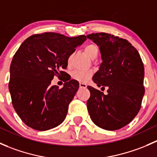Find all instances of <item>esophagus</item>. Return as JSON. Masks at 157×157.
I'll return each instance as SVG.
<instances>
[{"mask_svg":"<svg viewBox=\"0 0 157 157\" xmlns=\"http://www.w3.org/2000/svg\"><path fill=\"white\" fill-rule=\"evenodd\" d=\"M86 84L83 83H80V88H86Z\"/></svg>","mask_w":157,"mask_h":157,"instance_id":"obj_1","label":"esophagus"}]
</instances>
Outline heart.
I'll return each mask as SVG.
<instances>
[{"mask_svg":"<svg viewBox=\"0 0 157 157\" xmlns=\"http://www.w3.org/2000/svg\"><path fill=\"white\" fill-rule=\"evenodd\" d=\"M84 52L90 57L91 59H95L97 58L99 55V47L95 43H89L86 45H85ZM73 55L71 54L67 57V65L70 66L71 64V60H72ZM92 76V73L90 71H75L72 73V77L75 80H78L80 82H83L86 83L87 82Z\"/></svg>","mask_w":157,"mask_h":157,"instance_id":"obj_1","label":"heart"}]
</instances>
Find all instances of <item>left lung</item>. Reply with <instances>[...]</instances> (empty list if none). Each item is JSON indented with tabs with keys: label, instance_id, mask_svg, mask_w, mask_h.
<instances>
[{
	"label": "left lung",
	"instance_id": "1",
	"mask_svg": "<svg viewBox=\"0 0 157 157\" xmlns=\"http://www.w3.org/2000/svg\"><path fill=\"white\" fill-rule=\"evenodd\" d=\"M86 37L97 44L102 62L93 80L107 94L88 86L86 105L92 121L108 131L120 129L137 115L144 95V67L137 50L128 40L105 33Z\"/></svg>",
	"mask_w": 157,
	"mask_h": 157
}]
</instances>
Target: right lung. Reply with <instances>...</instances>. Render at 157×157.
I'll use <instances>...</instances> for the list:
<instances>
[{
	"instance_id": "obj_1",
	"label": "right lung",
	"mask_w": 157,
	"mask_h": 157,
	"mask_svg": "<svg viewBox=\"0 0 157 157\" xmlns=\"http://www.w3.org/2000/svg\"><path fill=\"white\" fill-rule=\"evenodd\" d=\"M86 39L56 33L35 34L26 39L11 61L9 90L16 112L27 126L37 131L52 129L64 121L68 105L79 88L64 72L67 57ZM61 77L64 86H51Z\"/></svg>"
}]
</instances>
